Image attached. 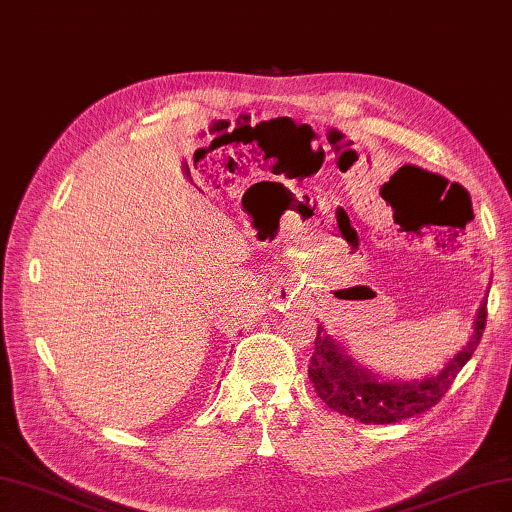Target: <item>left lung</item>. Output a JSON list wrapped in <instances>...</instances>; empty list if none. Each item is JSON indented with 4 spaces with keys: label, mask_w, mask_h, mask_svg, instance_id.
<instances>
[{
    "label": "left lung",
    "mask_w": 512,
    "mask_h": 512,
    "mask_svg": "<svg viewBox=\"0 0 512 512\" xmlns=\"http://www.w3.org/2000/svg\"><path fill=\"white\" fill-rule=\"evenodd\" d=\"M484 325L486 299L477 310L471 341L438 374L424 380H411V383L383 380L367 372L361 365H356L319 325L317 339H314V354L308 365V378L325 405L358 422L391 424L413 418L438 405L440 398L447 394L455 376L469 363L475 347L480 345Z\"/></svg>",
    "instance_id": "obj_1"
}]
</instances>
